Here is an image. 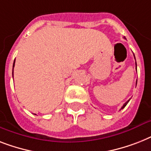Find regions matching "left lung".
<instances>
[{"instance_id":"left-lung-1","label":"left lung","mask_w":151,"mask_h":151,"mask_svg":"<svg viewBox=\"0 0 151 151\" xmlns=\"http://www.w3.org/2000/svg\"><path fill=\"white\" fill-rule=\"evenodd\" d=\"M134 58H135V56H134ZM136 69H137V63H136ZM129 100H130V99H129L128 101H127V102H126V103L124 104V105H122V107L121 108V109H123V108H125V106H126V105H127V104H128V102H129Z\"/></svg>"}]
</instances>
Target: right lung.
I'll use <instances>...</instances> for the list:
<instances>
[{
    "instance_id": "obj_1",
    "label": "right lung",
    "mask_w": 151,
    "mask_h": 151,
    "mask_svg": "<svg viewBox=\"0 0 151 151\" xmlns=\"http://www.w3.org/2000/svg\"><path fill=\"white\" fill-rule=\"evenodd\" d=\"M14 63H15V60L14 61V63H13V70H12V75H13V73H14Z\"/></svg>"
}]
</instances>
